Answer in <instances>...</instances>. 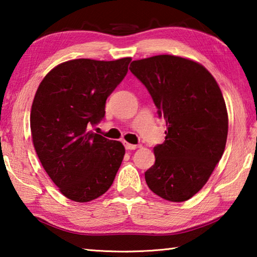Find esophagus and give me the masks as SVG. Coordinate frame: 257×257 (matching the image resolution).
I'll return each mask as SVG.
<instances>
[{"instance_id":"1","label":"esophagus","mask_w":257,"mask_h":257,"mask_svg":"<svg viewBox=\"0 0 257 257\" xmlns=\"http://www.w3.org/2000/svg\"><path fill=\"white\" fill-rule=\"evenodd\" d=\"M124 147L125 150H136L139 145H134V144H129V143H124Z\"/></svg>"}]
</instances>
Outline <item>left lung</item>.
I'll return each mask as SVG.
<instances>
[{"label":"left lung","instance_id":"left-lung-1","mask_svg":"<svg viewBox=\"0 0 257 257\" xmlns=\"http://www.w3.org/2000/svg\"><path fill=\"white\" fill-rule=\"evenodd\" d=\"M129 70L167 122L165 141L154 147L155 163L145 172L146 184L167 201L185 202L203 188L224 152L228 112L220 87L202 64L180 56L136 60Z\"/></svg>","mask_w":257,"mask_h":257}]
</instances>
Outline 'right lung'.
Here are the masks:
<instances>
[{
    "mask_svg": "<svg viewBox=\"0 0 257 257\" xmlns=\"http://www.w3.org/2000/svg\"><path fill=\"white\" fill-rule=\"evenodd\" d=\"M132 59H76L47 73L30 112L33 144L59 190L71 201L102 196L113 184L124 147L88 130L105 115L106 98L128 72Z\"/></svg>",
    "mask_w": 257,
    "mask_h": 257,
    "instance_id": "add662e5",
    "label": "right lung"
}]
</instances>
